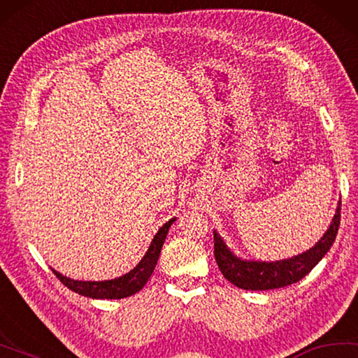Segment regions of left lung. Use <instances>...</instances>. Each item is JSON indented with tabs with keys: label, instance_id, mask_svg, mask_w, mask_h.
I'll return each instance as SVG.
<instances>
[{
	"label": "left lung",
	"instance_id": "obj_1",
	"mask_svg": "<svg viewBox=\"0 0 358 358\" xmlns=\"http://www.w3.org/2000/svg\"><path fill=\"white\" fill-rule=\"evenodd\" d=\"M340 220L341 201L336 208L332 224H330L326 235L320 239V243H316L315 247H311L310 250L301 253V255L280 259V262L275 263L245 262V259L235 257L227 249L225 243L220 239L217 233L214 231V258H216L222 275L238 288L249 291H266L288 287V285L296 283L307 275L329 252L336 238Z\"/></svg>",
	"mask_w": 358,
	"mask_h": 358
}]
</instances>
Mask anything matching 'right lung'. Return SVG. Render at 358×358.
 I'll return each instance as SVG.
<instances>
[{
    "label": "right lung",
    "mask_w": 358,
    "mask_h": 358,
    "mask_svg": "<svg viewBox=\"0 0 358 358\" xmlns=\"http://www.w3.org/2000/svg\"><path fill=\"white\" fill-rule=\"evenodd\" d=\"M175 219H171L169 222L161 227L157 235H155L153 241L148 247L144 258L141 259V263L136 266L133 271H129L128 274L122 275L114 280H105V282H78L71 280L61 275L59 272H55V275L66 285V287L71 291L78 292V294L92 297V299H123L134 294V292L141 291L144 288V285L148 282L152 272L157 266V262L159 258V253L162 249V244L166 241V235L169 231V227L173 224Z\"/></svg>",
    "instance_id": "1"
}]
</instances>
